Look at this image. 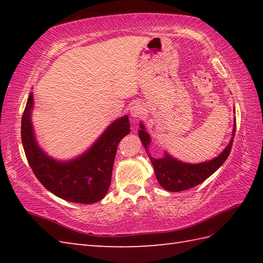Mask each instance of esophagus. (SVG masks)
Instances as JSON below:
<instances>
[{"mask_svg": "<svg viewBox=\"0 0 263 263\" xmlns=\"http://www.w3.org/2000/svg\"><path fill=\"white\" fill-rule=\"evenodd\" d=\"M130 114L133 119H139V117H141L142 114H144V109L142 107V105L140 104L133 105L130 108Z\"/></svg>", "mask_w": 263, "mask_h": 263, "instance_id": "esophagus-1", "label": "esophagus"}]
</instances>
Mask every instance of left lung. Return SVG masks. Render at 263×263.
<instances>
[{
	"mask_svg": "<svg viewBox=\"0 0 263 263\" xmlns=\"http://www.w3.org/2000/svg\"><path fill=\"white\" fill-rule=\"evenodd\" d=\"M141 130L139 131V137L141 139V142L148 150V146L150 143V137L148 133L144 131V127L140 124ZM236 131V123L234 124L233 128V138L230 144L225 148L218 157L215 159L206 161V163L201 164H185L182 161H178L175 158H172L171 156L165 154V157L161 159H155L150 157V161L154 166L155 174L157 177V181L167 191L178 192L184 191V190L191 189L198 184L205 181L211 174L219 168V167L225 163L228 156L231 154V149L233 146L234 136Z\"/></svg>",
	"mask_w": 263,
	"mask_h": 263,
	"instance_id": "obj_1",
	"label": "left lung"
}]
</instances>
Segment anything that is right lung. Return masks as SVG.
Here are the masks:
<instances>
[{"mask_svg":"<svg viewBox=\"0 0 263 263\" xmlns=\"http://www.w3.org/2000/svg\"><path fill=\"white\" fill-rule=\"evenodd\" d=\"M30 92L21 120V140L28 163L38 181L57 197L76 203H95L108 191L119 142L130 133L125 115L107 127L93 146L69 163L52 159L38 147L31 125Z\"/></svg>","mask_w":263,"mask_h":263,"instance_id":"1","label":"right lung"}]
</instances>
